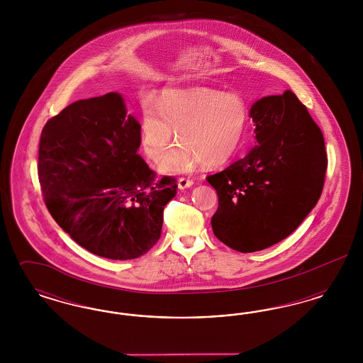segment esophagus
Wrapping results in <instances>:
<instances>
[{
  "instance_id": "1",
  "label": "esophagus",
  "mask_w": 363,
  "mask_h": 363,
  "mask_svg": "<svg viewBox=\"0 0 363 363\" xmlns=\"http://www.w3.org/2000/svg\"><path fill=\"white\" fill-rule=\"evenodd\" d=\"M193 186V181L188 179V178H179L178 179V188L181 190L188 189Z\"/></svg>"
}]
</instances>
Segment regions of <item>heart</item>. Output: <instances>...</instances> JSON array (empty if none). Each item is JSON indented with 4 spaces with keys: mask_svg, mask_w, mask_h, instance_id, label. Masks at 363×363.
<instances>
[{
    "mask_svg": "<svg viewBox=\"0 0 363 363\" xmlns=\"http://www.w3.org/2000/svg\"><path fill=\"white\" fill-rule=\"evenodd\" d=\"M143 104L140 140L148 159L159 162L177 133L179 144L162 160V173L182 174L201 162L222 166L238 152L246 133L249 108L237 92L213 88L164 89L155 102Z\"/></svg>",
    "mask_w": 363,
    "mask_h": 363,
    "instance_id": "b5f03b06",
    "label": "heart"
}]
</instances>
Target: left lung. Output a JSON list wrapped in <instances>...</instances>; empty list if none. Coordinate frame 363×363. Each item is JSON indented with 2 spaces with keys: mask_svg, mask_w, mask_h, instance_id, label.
Instances as JSON below:
<instances>
[{
  "mask_svg": "<svg viewBox=\"0 0 363 363\" xmlns=\"http://www.w3.org/2000/svg\"><path fill=\"white\" fill-rule=\"evenodd\" d=\"M256 145L243 159L207 178L219 207L213 234L252 253L287 238L315 207L324 185V136L291 91L252 104Z\"/></svg>",
  "mask_w": 363,
  "mask_h": 363,
  "instance_id": "left-lung-1",
  "label": "left lung"
}]
</instances>
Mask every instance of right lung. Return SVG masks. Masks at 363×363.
I'll return each instance as SVG.
<instances>
[{"label": "right lung", "mask_w": 363, "mask_h": 363, "mask_svg": "<svg viewBox=\"0 0 363 363\" xmlns=\"http://www.w3.org/2000/svg\"><path fill=\"white\" fill-rule=\"evenodd\" d=\"M140 123L118 92L82 99L45 125L38 174L54 220L88 252L138 259L159 241L173 177L138 155Z\"/></svg>", "instance_id": "add662e5"}]
</instances>
